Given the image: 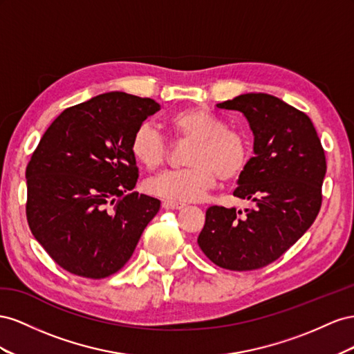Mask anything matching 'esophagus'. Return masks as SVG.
I'll use <instances>...</instances> for the list:
<instances>
[{"label": "esophagus", "mask_w": 354, "mask_h": 354, "mask_svg": "<svg viewBox=\"0 0 354 354\" xmlns=\"http://www.w3.org/2000/svg\"><path fill=\"white\" fill-rule=\"evenodd\" d=\"M185 205L180 203V201H174V200H165L163 201V207L165 209H183Z\"/></svg>", "instance_id": "1"}]
</instances>
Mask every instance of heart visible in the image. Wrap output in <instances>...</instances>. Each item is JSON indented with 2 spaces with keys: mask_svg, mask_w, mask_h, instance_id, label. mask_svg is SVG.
I'll return each instance as SVG.
<instances>
[{
  "mask_svg": "<svg viewBox=\"0 0 354 354\" xmlns=\"http://www.w3.org/2000/svg\"><path fill=\"white\" fill-rule=\"evenodd\" d=\"M169 129L176 138L193 140L185 169L167 170L148 179V194L174 201H197L215 188L218 178L224 183L245 174L250 160V142L243 132L227 129L224 120L205 108H188L169 118ZM130 153L147 170L165 163L167 140L156 127L142 123L130 139Z\"/></svg>",
  "mask_w": 354,
  "mask_h": 354,
  "instance_id": "obj_1",
  "label": "heart"
}]
</instances>
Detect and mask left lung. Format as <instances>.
I'll return each instance as SVG.
<instances>
[{
	"mask_svg": "<svg viewBox=\"0 0 354 354\" xmlns=\"http://www.w3.org/2000/svg\"><path fill=\"white\" fill-rule=\"evenodd\" d=\"M216 106L243 114L254 133L255 156L233 193L254 207L210 206L197 243L218 267L262 268L315 222L326 174L325 151L311 120L276 96L246 93Z\"/></svg>",
	"mask_w": 354,
	"mask_h": 354,
	"instance_id": "1",
	"label": "left lung"
}]
</instances>
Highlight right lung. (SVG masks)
Listing matches in <instances>:
<instances>
[{"label":"right lung","instance_id":"1","mask_svg":"<svg viewBox=\"0 0 354 354\" xmlns=\"http://www.w3.org/2000/svg\"><path fill=\"white\" fill-rule=\"evenodd\" d=\"M160 105L109 92L66 108L26 166L29 228L57 266L87 279L123 268L160 200L138 183L130 139Z\"/></svg>","mask_w":354,"mask_h":354}]
</instances>
